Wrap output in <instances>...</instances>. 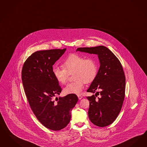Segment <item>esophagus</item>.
<instances>
[{
  "label": "esophagus",
  "mask_w": 147,
  "mask_h": 147,
  "mask_svg": "<svg viewBox=\"0 0 147 147\" xmlns=\"http://www.w3.org/2000/svg\"><path fill=\"white\" fill-rule=\"evenodd\" d=\"M78 97L79 100H81V99L82 98V96H81V95H78Z\"/></svg>",
  "instance_id": "obj_1"
}]
</instances>
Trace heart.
Instances as JSON below:
<instances>
[{"mask_svg": "<svg viewBox=\"0 0 147 147\" xmlns=\"http://www.w3.org/2000/svg\"><path fill=\"white\" fill-rule=\"evenodd\" d=\"M63 68L53 67V76L57 82L65 84L69 74H73V82L68 84L63 92L66 94H80L85 83L93 82L98 74V66L94 59L88 58L77 54H71L62 63Z\"/></svg>", "mask_w": 147, "mask_h": 147, "instance_id": "obj_1", "label": "heart"}]
</instances>
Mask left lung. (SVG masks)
Here are the masks:
<instances>
[{
  "instance_id": "obj_1",
  "label": "left lung",
  "mask_w": 147,
  "mask_h": 147,
  "mask_svg": "<svg viewBox=\"0 0 147 147\" xmlns=\"http://www.w3.org/2000/svg\"><path fill=\"white\" fill-rule=\"evenodd\" d=\"M76 51L98 56L100 64L98 74L87 90L96 92L95 96L87 97L90 101L88 117L97 126H108L116 119L123 104L125 76L123 67L115 55L104 46L79 47ZM99 94L100 97L96 99L95 96Z\"/></svg>"
}]
</instances>
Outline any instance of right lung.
<instances>
[{
    "label": "right lung",
    "mask_w": 147,
    "mask_h": 147,
    "mask_svg": "<svg viewBox=\"0 0 147 147\" xmlns=\"http://www.w3.org/2000/svg\"><path fill=\"white\" fill-rule=\"evenodd\" d=\"M65 51V48L36 51L26 59L22 70L24 92L32 111L45 127L53 131L69 123L78 100L74 94L53 100L62 89L53 76V65Z\"/></svg>",
    "instance_id": "1"
}]
</instances>
